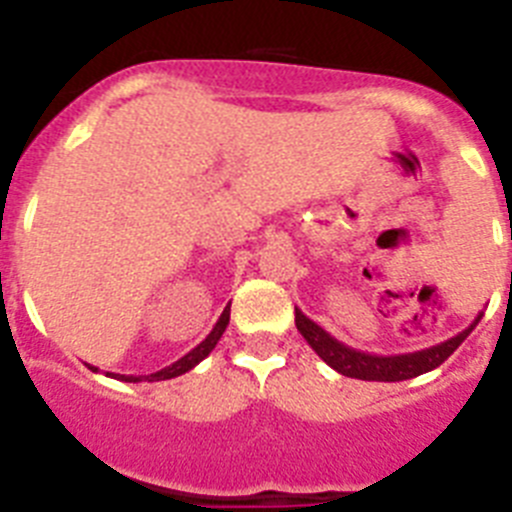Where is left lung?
<instances>
[{
  "label": "left lung",
  "mask_w": 512,
  "mask_h": 512,
  "mask_svg": "<svg viewBox=\"0 0 512 512\" xmlns=\"http://www.w3.org/2000/svg\"><path fill=\"white\" fill-rule=\"evenodd\" d=\"M482 320V312L477 314L475 322H472L467 330H462L459 335L449 337V340L439 342V345H431L426 350H416V353H403V355H373L363 353V350H355L345 342L335 340L327 330H322L317 322H312L307 314L299 307H294V322H297V330L302 332L304 340L309 342V348L320 355L332 370L348 375V378H358V381H383V383H396V381H409L421 373H429V370L439 368L454 350L467 340L472 330L477 327V322Z\"/></svg>",
  "instance_id": "obj_1"
}]
</instances>
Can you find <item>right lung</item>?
Masks as SVG:
<instances>
[{
  "label": "right lung",
  "instance_id": "obj_1",
  "mask_svg": "<svg viewBox=\"0 0 512 512\" xmlns=\"http://www.w3.org/2000/svg\"><path fill=\"white\" fill-rule=\"evenodd\" d=\"M228 320H231V304H228V307L223 309V314H220V320L215 322V327H213V330H210V335L205 337L203 342H200L198 348H192L190 353L182 355L180 360H175V363L167 365V368L157 370V373H149V375L106 373V375H109V378H119V381H124V383H142V381L154 383V381H170V378H177V375H182V373H187V370H192V368H195V365L200 363V360H205L210 353H213V348H215V345H218L220 337H223L225 327H228ZM91 370H98V368H91Z\"/></svg>",
  "mask_w": 512,
  "mask_h": 512
}]
</instances>
